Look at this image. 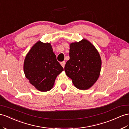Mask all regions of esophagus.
<instances>
[{
    "label": "esophagus",
    "instance_id": "34e87169",
    "mask_svg": "<svg viewBox=\"0 0 129 129\" xmlns=\"http://www.w3.org/2000/svg\"><path fill=\"white\" fill-rule=\"evenodd\" d=\"M60 64L62 67V68H64L65 65V61H62V62H60Z\"/></svg>",
    "mask_w": 129,
    "mask_h": 129
}]
</instances>
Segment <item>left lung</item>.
<instances>
[{
    "label": "left lung",
    "instance_id": "1",
    "mask_svg": "<svg viewBox=\"0 0 129 129\" xmlns=\"http://www.w3.org/2000/svg\"><path fill=\"white\" fill-rule=\"evenodd\" d=\"M70 59L64 70L75 86L87 90L93 85L100 76L101 59L94 46L86 39L70 45Z\"/></svg>",
    "mask_w": 129,
    "mask_h": 129
}]
</instances>
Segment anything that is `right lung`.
<instances>
[{
  "label": "right lung",
  "mask_w": 129,
  "mask_h": 129,
  "mask_svg": "<svg viewBox=\"0 0 129 129\" xmlns=\"http://www.w3.org/2000/svg\"><path fill=\"white\" fill-rule=\"evenodd\" d=\"M24 72L29 82L41 91L50 90L57 76L64 70L57 60L50 43L38 41L24 59Z\"/></svg>",
  "instance_id": "1"
}]
</instances>
